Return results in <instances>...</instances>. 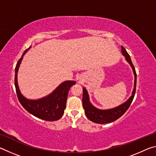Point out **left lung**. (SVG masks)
Instances as JSON below:
<instances>
[{
	"label": "left lung",
	"mask_w": 156,
	"mask_h": 156,
	"mask_svg": "<svg viewBox=\"0 0 156 156\" xmlns=\"http://www.w3.org/2000/svg\"><path fill=\"white\" fill-rule=\"evenodd\" d=\"M122 55L125 57V60L127 61L131 67L133 69V72L134 76H135V80H134V88L132 91V94L131 97L126 100L123 104L119 105L115 108L111 109H105L102 110L97 109L96 107L92 105V104L89 101V97L88 92L87 89L83 87V105L84 109V113L89 120H90L92 122L98 124H107L112 122L113 121L118 119L121 117L126 110L130 107L132 101H133L134 96L136 94V69L133 67V63L131 62L130 56L124 48V47L121 46Z\"/></svg>",
	"instance_id": "1"
}]
</instances>
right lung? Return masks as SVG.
Here are the masks:
<instances>
[{"label":"right lung","instance_id":"right-lung-1","mask_svg":"<svg viewBox=\"0 0 156 156\" xmlns=\"http://www.w3.org/2000/svg\"><path fill=\"white\" fill-rule=\"evenodd\" d=\"M31 46L23 52L15 68V87L20 103L31 114L46 121H55L62 117L67 103V95L71 87L76 84L75 81L67 80L62 83L55 90L42 98L30 100L26 98L20 93L18 85L17 73L23 56Z\"/></svg>","mask_w":156,"mask_h":156}]
</instances>
